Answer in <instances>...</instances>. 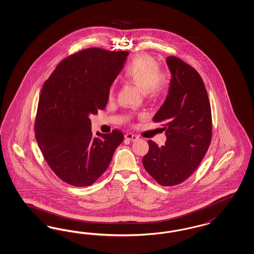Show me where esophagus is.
Masks as SVG:
<instances>
[{
	"mask_svg": "<svg viewBox=\"0 0 254 254\" xmlns=\"http://www.w3.org/2000/svg\"><path fill=\"white\" fill-rule=\"evenodd\" d=\"M125 138L127 140H129V141H134V140H136L138 138V136L135 135V134H133V133L129 132V133L125 134Z\"/></svg>",
	"mask_w": 254,
	"mask_h": 254,
	"instance_id": "esophagus-1",
	"label": "esophagus"
}]
</instances>
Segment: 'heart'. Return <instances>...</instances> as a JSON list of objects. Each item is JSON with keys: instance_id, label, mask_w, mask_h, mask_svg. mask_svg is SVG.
I'll return each mask as SVG.
<instances>
[{"instance_id": "b5f03b06", "label": "heart", "mask_w": 254, "mask_h": 254, "mask_svg": "<svg viewBox=\"0 0 254 254\" xmlns=\"http://www.w3.org/2000/svg\"><path fill=\"white\" fill-rule=\"evenodd\" d=\"M125 76L151 96L161 93L169 81L167 74L161 71L158 62L147 54H138L131 59L125 68ZM115 93L116 86L112 83L108 88L109 99L114 98Z\"/></svg>"}]
</instances>
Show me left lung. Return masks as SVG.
Masks as SVG:
<instances>
[{"instance_id": "1", "label": "left lung", "mask_w": 254, "mask_h": 254, "mask_svg": "<svg viewBox=\"0 0 254 254\" xmlns=\"http://www.w3.org/2000/svg\"><path fill=\"white\" fill-rule=\"evenodd\" d=\"M166 63L172 74L168 95L153 117L163 123L165 145L148 140L149 149L142 163L162 186L182 183L196 170L212 138L211 107L205 84L196 70L180 58Z\"/></svg>"}]
</instances>
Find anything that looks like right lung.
<instances>
[{"label": "right lung", "instance_id": "add662e5", "mask_svg": "<svg viewBox=\"0 0 254 254\" xmlns=\"http://www.w3.org/2000/svg\"><path fill=\"white\" fill-rule=\"evenodd\" d=\"M128 54L99 48L84 49L63 60L42 88L35 138L51 170L67 184H93L107 170L115 149L123 141L119 130L94 136L90 116L105 109L108 88Z\"/></svg>", "mask_w": 254, "mask_h": 254}]
</instances>
